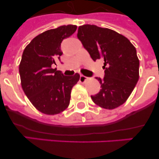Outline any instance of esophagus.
Returning a JSON list of instances; mask_svg holds the SVG:
<instances>
[{
	"mask_svg": "<svg viewBox=\"0 0 159 159\" xmlns=\"http://www.w3.org/2000/svg\"><path fill=\"white\" fill-rule=\"evenodd\" d=\"M88 78H89L84 76V75H81V76H80V79L79 80H80V81H86Z\"/></svg>",
	"mask_w": 159,
	"mask_h": 159,
	"instance_id": "34e87169",
	"label": "esophagus"
}]
</instances>
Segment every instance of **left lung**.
Returning <instances> with one entry per match:
<instances>
[{"mask_svg":"<svg viewBox=\"0 0 159 159\" xmlns=\"http://www.w3.org/2000/svg\"><path fill=\"white\" fill-rule=\"evenodd\" d=\"M78 38L93 61H105L103 79L98 94L91 95L97 105L114 109L126 102L139 78V60L135 48L127 38L108 28L84 25L78 30Z\"/></svg>","mask_w":159,"mask_h":159,"instance_id":"8db88e82","label":"left lung"}]
</instances>
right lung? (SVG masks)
Returning <instances> with one entry per match:
<instances>
[{
  "mask_svg": "<svg viewBox=\"0 0 159 159\" xmlns=\"http://www.w3.org/2000/svg\"><path fill=\"white\" fill-rule=\"evenodd\" d=\"M76 29V25H68L46 30L24 50L19 65L21 87L32 105L46 115H57L68 108L72 88L79 81V74L65 76L52 68L63 54L62 41Z\"/></svg>",
  "mask_w": 159,
  "mask_h": 159,
  "instance_id": "add662e5",
  "label": "right lung"
}]
</instances>
